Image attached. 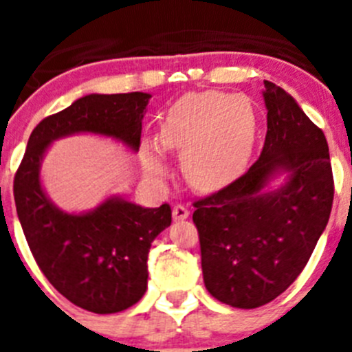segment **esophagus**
<instances>
[{
    "label": "esophagus",
    "instance_id": "obj_1",
    "mask_svg": "<svg viewBox=\"0 0 352 352\" xmlns=\"http://www.w3.org/2000/svg\"><path fill=\"white\" fill-rule=\"evenodd\" d=\"M188 214H190V211H188V208L183 206V204H176V206L173 208V219L174 220H185V219H188Z\"/></svg>",
    "mask_w": 352,
    "mask_h": 352
}]
</instances>
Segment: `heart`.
<instances>
[{
    "instance_id": "obj_1",
    "label": "heart",
    "mask_w": 352,
    "mask_h": 352,
    "mask_svg": "<svg viewBox=\"0 0 352 352\" xmlns=\"http://www.w3.org/2000/svg\"><path fill=\"white\" fill-rule=\"evenodd\" d=\"M257 141L252 102L231 93H188L169 107L160 125V144L146 142L144 167L166 174L164 149L182 151L186 182L197 190H217L245 173Z\"/></svg>"
}]
</instances>
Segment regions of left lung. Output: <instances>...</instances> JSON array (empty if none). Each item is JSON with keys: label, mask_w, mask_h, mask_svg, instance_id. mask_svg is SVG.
I'll return each mask as SVG.
<instances>
[{"label": "left lung", "mask_w": 352, "mask_h": 352, "mask_svg": "<svg viewBox=\"0 0 352 352\" xmlns=\"http://www.w3.org/2000/svg\"><path fill=\"white\" fill-rule=\"evenodd\" d=\"M268 132L259 160L226 188L194 203L204 285L236 309L270 303L309 263L331 213L328 142L296 100L264 80ZM284 173L285 183H269Z\"/></svg>", "instance_id": "left-lung-1"}]
</instances>
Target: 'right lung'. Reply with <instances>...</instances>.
<instances>
[{"mask_svg":"<svg viewBox=\"0 0 352 352\" xmlns=\"http://www.w3.org/2000/svg\"><path fill=\"white\" fill-rule=\"evenodd\" d=\"M149 98L141 91L93 93L43 118L15 173L17 217L38 268L56 291L89 312L116 314L141 300L148 287L149 247L170 226V206L142 208L113 195L91 211L67 213L43 192L42 158L56 139L86 132L139 151Z\"/></svg>","mask_w":352,"mask_h":352,"instance_id":"1","label":"right lung"}]
</instances>
